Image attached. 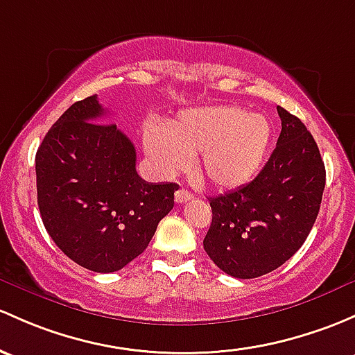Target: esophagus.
<instances>
[{"instance_id": "esophagus-1", "label": "esophagus", "mask_w": 355, "mask_h": 355, "mask_svg": "<svg viewBox=\"0 0 355 355\" xmlns=\"http://www.w3.org/2000/svg\"><path fill=\"white\" fill-rule=\"evenodd\" d=\"M192 197H193V196L189 192V190L180 189V190H177V192H175V202H177V204L187 202V200L192 199Z\"/></svg>"}]
</instances>
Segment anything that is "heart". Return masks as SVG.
<instances>
[{"instance_id":"heart-1","label":"heart","mask_w":355,"mask_h":355,"mask_svg":"<svg viewBox=\"0 0 355 355\" xmlns=\"http://www.w3.org/2000/svg\"><path fill=\"white\" fill-rule=\"evenodd\" d=\"M272 128L266 115L241 107L189 109L163 125L148 122L143 143L163 173L184 170L199 155L197 171L221 189H234L259 173L270 146Z\"/></svg>"}]
</instances>
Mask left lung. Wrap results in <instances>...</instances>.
<instances>
[{"instance_id":"1","label":"left lung","mask_w":355,"mask_h":355,"mask_svg":"<svg viewBox=\"0 0 355 355\" xmlns=\"http://www.w3.org/2000/svg\"><path fill=\"white\" fill-rule=\"evenodd\" d=\"M282 130L266 166L250 184L211 197L212 223L204 250L236 279L268 274L304 243L318 216L325 165L311 132L277 107Z\"/></svg>"}]
</instances>
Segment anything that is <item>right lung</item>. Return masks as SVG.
I'll list each match as a JSON object with an SVG mask.
<instances>
[{
    "label": "right lung",
    "mask_w": 355,
    "mask_h": 355,
    "mask_svg": "<svg viewBox=\"0 0 355 355\" xmlns=\"http://www.w3.org/2000/svg\"><path fill=\"white\" fill-rule=\"evenodd\" d=\"M96 95L73 103L35 155L37 204L54 243L78 266L115 272L146 250L173 209L177 184H149L136 149Z\"/></svg>",
    "instance_id": "obj_1"
}]
</instances>
